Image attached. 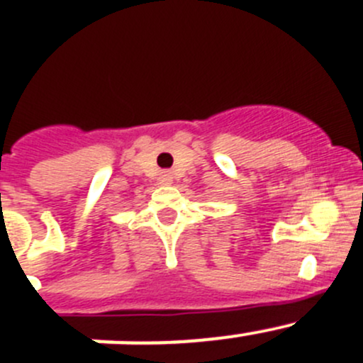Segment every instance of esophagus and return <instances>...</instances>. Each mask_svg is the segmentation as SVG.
<instances>
[{"instance_id": "34e87169", "label": "esophagus", "mask_w": 363, "mask_h": 363, "mask_svg": "<svg viewBox=\"0 0 363 363\" xmlns=\"http://www.w3.org/2000/svg\"><path fill=\"white\" fill-rule=\"evenodd\" d=\"M160 184H172V174H168V172H163V174L160 175Z\"/></svg>"}]
</instances>
